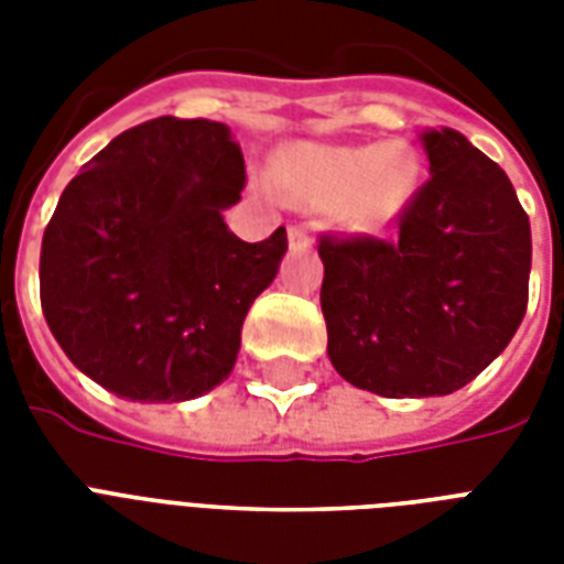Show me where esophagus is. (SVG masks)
Returning <instances> with one entry per match:
<instances>
[{
	"label": "esophagus",
	"mask_w": 564,
	"mask_h": 564,
	"mask_svg": "<svg viewBox=\"0 0 564 564\" xmlns=\"http://www.w3.org/2000/svg\"><path fill=\"white\" fill-rule=\"evenodd\" d=\"M310 246V230L304 225H290V248L292 251H304Z\"/></svg>",
	"instance_id": "1"
}]
</instances>
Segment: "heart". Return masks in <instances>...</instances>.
Masks as SVG:
<instances>
[{
	"mask_svg": "<svg viewBox=\"0 0 564 564\" xmlns=\"http://www.w3.org/2000/svg\"><path fill=\"white\" fill-rule=\"evenodd\" d=\"M419 158L406 143L299 145L283 158L278 184L307 207H334L354 230L389 228L419 184Z\"/></svg>",
	"mask_w": 564,
	"mask_h": 564,
	"instance_id": "heart-1",
	"label": "heart"
}]
</instances>
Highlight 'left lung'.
I'll list each match as a JSON object with an SVG mask.
<instances>
[{
  "mask_svg": "<svg viewBox=\"0 0 564 564\" xmlns=\"http://www.w3.org/2000/svg\"><path fill=\"white\" fill-rule=\"evenodd\" d=\"M430 178L398 239L325 237L322 313L334 369L383 398L471 383L527 313L533 239L516 187L454 128L421 131Z\"/></svg>",
  "mask_w": 564,
  "mask_h": 564,
  "instance_id": "1",
  "label": "left lung"
}]
</instances>
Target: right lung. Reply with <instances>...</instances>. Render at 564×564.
<instances>
[{"instance_id":"add662e5","label":"right lung","mask_w":564,"mask_h":564,"mask_svg":"<svg viewBox=\"0 0 564 564\" xmlns=\"http://www.w3.org/2000/svg\"><path fill=\"white\" fill-rule=\"evenodd\" d=\"M242 187V149L210 119H149L84 163L40 248L43 316L75 369L143 403L189 401L230 375L286 254V228L263 242L228 230L221 210Z\"/></svg>"}]
</instances>
